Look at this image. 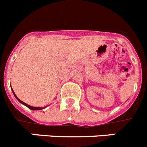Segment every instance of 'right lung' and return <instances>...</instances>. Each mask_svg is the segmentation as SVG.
I'll use <instances>...</instances> for the list:
<instances>
[{"mask_svg":"<svg viewBox=\"0 0 147 147\" xmlns=\"http://www.w3.org/2000/svg\"><path fill=\"white\" fill-rule=\"evenodd\" d=\"M11 90H12V88H11ZM12 92H13V93H14V96H15V98H17V100H18V101H20V103H22V104H23V105H25V106H26L28 108V109H31V110H41V109H44V108H41V107H34V106H29V105L27 104V103H24L23 101H22V100H20V99H19L18 98H17V95H15V93H14V91H13V90H12Z\"/></svg>","mask_w":147,"mask_h":147,"instance_id":"1","label":"right lung"}]
</instances>
